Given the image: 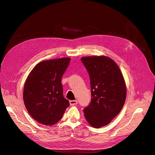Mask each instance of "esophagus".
Returning <instances> with one entry per match:
<instances>
[{
	"label": "esophagus",
	"instance_id": "esophagus-1",
	"mask_svg": "<svg viewBox=\"0 0 155 155\" xmlns=\"http://www.w3.org/2000/svg\"><path fill=\"white\" fill-rule=\"evenodd\" d=\"M69 103L71 106L73 105H76L77 104V100H73V101H69Z\"/></svg>",
	"mask_w": 155,
	"mask_h": 155
}]
</instances>
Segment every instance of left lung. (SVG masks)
Returning <instances> with one entry per match:
<instances>
[{"instance_id": "8db88e82", "label": "left lung", "mask_w": 155, "mask_h": 155, "mask_svg": "<svg viewBox=\"0 0 155 155\" xmlns=\"http://www.w3.org/2000/svg\"><path fill=\"white\" fill-rule=\"evenodd\" d=\"M81 61L89 74L91 102L84 108L87 121L95 128L107 125L120 112L127 90L118 65L104 56L83 57Z\"/></svg>"}]
</instances>
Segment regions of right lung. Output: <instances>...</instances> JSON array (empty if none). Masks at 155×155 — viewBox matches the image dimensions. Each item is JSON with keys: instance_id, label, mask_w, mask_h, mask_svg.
Listing matches in <instances>:
<instances>
[{"instance_id": "1", "label": "right lung", "mask_w": 155, "mask_h": 155, "mask_svg": "<svg viewBox=\"0 0 155 155\" xmlns=\"http://www.w3.org/2000/svg\"><path fill=\"white\" fill-rule=\"evenodd\" d=\"M70 58L45 60L35 66L26 78L23 91L25 105L35 120L53 125L62 117L69 102L63 95L61 77Z\"/></svg>"}]
</instances>
